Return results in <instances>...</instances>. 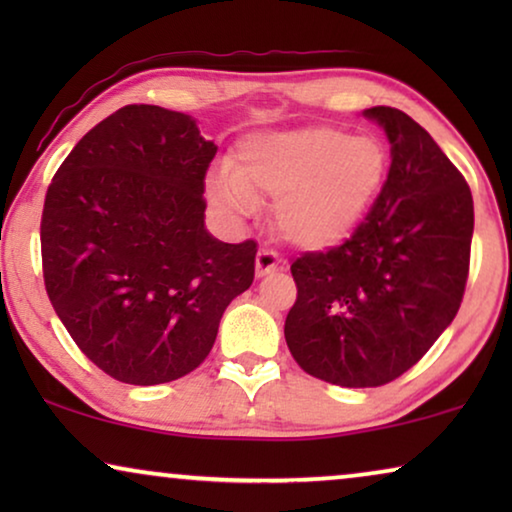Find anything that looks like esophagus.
I'll list each match as a JSON object with an SVG mask.
<instances>
[{
  "instance_id": "obj_1",
  "label": "esophagus",
  "mask_w": 512,
  "mask_h": 512,
  "mask_svg": "<svg viewBox=\"0 0 512 512\" xmlns=\"http://www.w3.org/2000/svg\"><path fill=\"white\" fill-rule=\"evenodd\" d=\"M279 265V258L277 254H272V251H258L256 254V277H268L272 272L277 270Z\"/></svg>"
}]
</instances>
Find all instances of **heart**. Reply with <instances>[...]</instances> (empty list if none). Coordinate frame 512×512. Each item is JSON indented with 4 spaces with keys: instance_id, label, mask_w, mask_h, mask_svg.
Listing matches in <instances>:
<instances>
[{
    "instance_id": "b5f03b06",
    "label": "heart",
    "mask_w": 512,
    "mask_h": 512,
    "mask_svg": "<svg viewBox=\"0 0 512 512\" xmlns=\"http://www.w3.org/2000/svg\"><path fill=\"white\" fill-rule=\"evenodd\" d=\"M389 172L373 137L307 125L240 139L230 165L207 181V198L228 219L275 200L277 233L298 249H333L354 235L375 205Z\"/></svg>"
}]
</instances>
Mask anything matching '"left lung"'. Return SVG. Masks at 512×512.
<instances>
[{
  "label": "left lung",
  "instance_id": "obj_1",
  "mask_svg": "<svg viewBox=\"0 0 512 512\" xmlns=\"http://www.w3.org/2000/svg\"><path fill=\"white\" fill-rule=\"evenodd\" d=\"M391 167L345 244L293 261L298 298L284 338L298 366L338 387H380L410 370L457 317L473 240L466 179L401 109L363 111Z\"/></svg>",
  "mask_w": 512,
  "mask_h": 512
}]
</instances>
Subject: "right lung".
<instances>
[{"mask_svg": "<svg viewBox=\"0 0 512 512\" xmlns=\"http://www.w3.org/2000/svg\"><path fill=\"white\" fill-rule=\"evenodd\" d=\"M214 153L193 116L128 104L74 146L48 186V298L118 382L151 387L198 368L230 300L254 282L256 242H221L205 226Z\"/></svg>", "mask_w": 512, "mask_h": 512, "instance_id": "1", "label": "right lung"}]
</instances>
